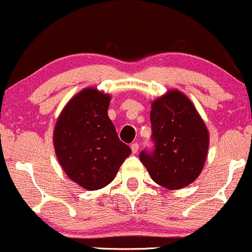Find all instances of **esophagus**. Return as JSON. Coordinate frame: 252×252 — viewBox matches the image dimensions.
<instances>
[{
  "label": "esophagus",
  "instance_id": "1",
  "mask_svg": "<svg viewBox=\"0 0 252 252\" xmlns=\"http://www.w3.org/2000/svg\"><path fill=\"white\" fill-rule=\"evenodd\" d=\"M138 143L137 142H134V143H131L130 144V148H131V153L132 154H136V153L138 152Z\"/></svg>",
  "mask_w": 252,
  "mask_h": 252
}]
</instances>
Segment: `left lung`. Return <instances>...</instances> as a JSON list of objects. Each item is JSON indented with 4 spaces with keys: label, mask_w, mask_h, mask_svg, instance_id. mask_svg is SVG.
I'll return each mask as SVG.
<instances>
[{
    "label": "left lung",
    "mask_w": 252,
    "mask_h": 252,
    "mask_svg": "<svg viewBox=\"0 0 252 252\" xmlns=\"http://www.w3.org/2000/svg\"><path fill=\"white\" fill-rule=\"evenodd\" d=\"M152 149L140 153V160L156 184L168 189L189 186L200 174L209 132L192 102L172 90L152 104Z\"/></svg>",
    "instance_id": "1"
}]
</instances>
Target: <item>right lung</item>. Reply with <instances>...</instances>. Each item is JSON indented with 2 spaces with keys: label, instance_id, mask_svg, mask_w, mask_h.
Masks as SVG:
<instances>
[{
  "label": "right lung",
  "instance_id": "right-lung-1",
  "mask_svg": "<svg viewBox=\"0 0 252 252\" xmlns=\"http://www.w3.org/2000/svg\"><path fill=\"white\" fill-rule=\"evenodd\" d=\"M110 96L85 89L68 102L54 128V148L68 178L86 189L115 179L131 149L118 137L108 116Z\"/></svg>",
  "mask_w": 252,
  "mask_h": 252
}]
</instances>
